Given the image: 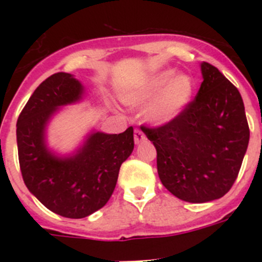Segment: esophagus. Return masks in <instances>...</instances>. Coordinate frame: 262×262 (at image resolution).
<instances>
[{"mask_svg":"<svg viewBox=\"0 0 262 262\" xmlns=\"http://www.w3.org/2000/svg\"><path fill=\"white\" fill-rule=\"evenodd\" d=\"M134 139H135V143L139 144L145 140V135L140 131V129H135V134H134Z\"/></svg>","mask_w":262,"mask_h":262,"instance_id":"esophagus-1","label":"esophagus"}]
</instances>
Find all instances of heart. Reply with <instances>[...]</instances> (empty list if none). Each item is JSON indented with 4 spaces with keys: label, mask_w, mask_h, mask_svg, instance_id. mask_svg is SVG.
Instances as JSON below:
<instances>
[{
    "label": "heart",
    "mask_w": 262,
    "mask_h": 262,
    "mask_svg": "<svg viewBox=\"0 0 262 262\" xmlns=\"http://www.w3.org/2000/svg\"><path fill=\"white\" fill-rule=\"evenodd\" d=\"M194 80L189 75H177L174 69H164L145 78L135 89L124 94L123 101L133 107H143L154 101L149 120L166 124L174 120L191 102Z\"/></svg>",
    "instance_id": "b5f03b06"
}]
</instances>
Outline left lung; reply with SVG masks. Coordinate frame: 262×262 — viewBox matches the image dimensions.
<instances>
[{"label":"left lung","mask_w":262,"mask_h":262,"mask_svg":"<svg viewBox=\"0 0 262 262\" xmlns=\"http://www.w3.org/2000/svg\"><path fill=\"white\" fill-rule=\"evenodd\" d=\"M203 82L195 98L174 120L142 127L157 151L164 186L185 202L205 203L230 191L249 143L239 90L209 62H201Z\"/></svg>","instance_id":"left-lung-1"}]
</instances>
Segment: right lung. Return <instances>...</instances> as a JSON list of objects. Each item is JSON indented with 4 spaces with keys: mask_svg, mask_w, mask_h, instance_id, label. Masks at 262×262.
<instances>
[{
    "mask_svg": "<svg viewBox=\"0 0 262 262\" xmlns=\"http://www.w3.org/2000/svg\"><path fill=\"white\" fill-rule=\"evenodd\" d=\"M84 86L71 73L50 76L35 89L17 122L23 181L52 212L71 219L102 209L117 185L120 165L134 151V128L92 131L73 154L60 156L47 144V126L61 107L80 102Z\"/></svg>",
    "mask_w": 262,
    "mask_h": 262,
    "instance_id": "obj_1",
    "label": "right lung"
}]
</instances>
